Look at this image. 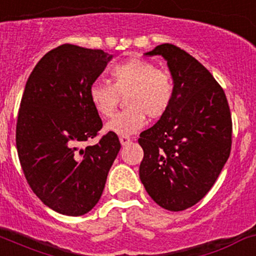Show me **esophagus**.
Instances as JSON below:
<instances>
[{"mask_svg": "<svg viewBox=\"0 0 256 256\" xmlns=\"http://www.w3.org/2000/svg\"><path fill=\"white\" fill-rule=\"evenodd\" d=\"M119 140H120V144H122V146H126V144H128L131 142V138L128 136H120Z\"/></svg>", "mask_w": 256, "mask_h": 256, "instance_id": "34e87169", "label": "esophagus"}]
</instances>
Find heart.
<instances>
[{
	"mask_svg": "<svg viewBox=\"0 0 256 256\" xmlns=\"http://www.w3.org/2000/svg\"><path fill=\"white\" fill-rule=\"evenodd\" d=\"M112 84L96 80L90 88V99L94 109L103 116L114 114L120 96L126 94L128 108L108 121L106 130L116 135L135 134L150 119L162 118L174 98V80L170 74L140 56H132L112 67Z\"/></svg>",
	"mask_w": 256,
	"mask_h": 256,
	"instance_id": "b5f03b06",
	"label": "heart"
}]
</instances>
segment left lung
I'll use <instances>...</instances> for the list:
<instances>
[{"mask_svg":"<svg viewBox=\"0 0 256 256\" xmlns=\"http://www.w3.org/2000/svg\"><path fill=\"white\" fill-rule=\"evenodd\" d=\"M144 55L166 61L174 98L157 124L140 135V179L156 204L182 211L210 192L230 157V106L208 70L186 51L162 44Z\"/></svg>","mask_w":256,"mask_h":256,"instance_id":"obj_1","label":"left lung"}]
</instances>
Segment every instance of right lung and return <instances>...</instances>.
<instances>
[{
    "label": "right lung",
    "instance_id": "add662e5",
    "mask_svg": "<svg viewBox=\"0 0 256 256\" xmlns=\"http://www.w3.org/2000/svg\"><path fill=\"white\" fill-rule=\"evenodd\" d=\"M112 58L64 44L40 58L24 88L16 130L22 169L42 202L61 214L82 216L96 205L120 150L112 132L78 146L103 128L90 88Z\"/></svg>",
    "mask_w": 256,
    "mask_h": 256
}]
</instances>
